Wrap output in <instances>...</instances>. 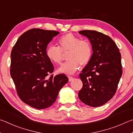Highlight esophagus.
I'll list each match as a JSON object with an SVG mask.
<instances>
[{
	"label": "esophagus",
	"instance_id": "34e87169",
	"mask_svg": "<svg viewBox=\"0 0 133 133\" xmlns=\"http://www.w3.org/2000/svg\"><path fill=\"white\" fill-rule=\"evenodd\" d=\"M68 79H69V82H70V81H72L73 80L74 78L72 77V76H68Z\"/></svg>",
	"mask_w": 133,
	"mask_h": 133
}]
</instances>
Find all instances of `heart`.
Masks as SVG:
<instances>
[{
    "mask_svg": "<svg viewBox=\"0 0 133 133\" xmlns=\"http://www.w3.org/2000/svg\"><path fill=\"white\" fill-rule=\"evenodd\" d=\"M58 44L59 46H48L46 50V55L51 62L58 65L62 63L63 54L69 53V61L58 69L59 72L68 75L73 74L79 68V64L84 66L91 59L92 47L90 43L87 40H81L79 37L70 32L61 37Z\"/></svg>",
    "mask_w": 133,
    "mask_h": 133,
    "instance_id": "heart-1",
    "label": "heart"
}]
</instances>
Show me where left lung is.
I'll use <instances>...</instances> for the list:
<instances>
[{
  "label": "left lung",
  "instance_id": "obj_1",
  "mask_svg": "<svg viewBox=\"0 0 133 133\" xmlns=\"http://www.w3.org/2000/svg\"><path fill=\"white\" fill-rule=\"evenodd\" d=\"M92 44L90 61L82 69L79 78L83 87L78 93L83 103L92 107L101 106L112 98L122 75L121 54L110 37L94 30H82Z\"/></svg>",
  "mask_w": 133,
  "mask_h": 133
}]
</instances>
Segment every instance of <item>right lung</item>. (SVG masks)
Returning <instances> with one entry per match:
<instances>
[{
    "label": "right lung",
    "instance_id": "1",
    "mask_svg": "<svg viewBox=\"0 0 133 133\" xmlns=\"http://www.w3.org/2000/svg\"><path fill=\"white\" fill-rule=\"evenodd\" d=\"M59 32L30 29L18 38L11 52L10 75L17 95L24 103L39 110L52 106L68 81L64 74L48 76L54 68L46 55V47Z\"/></svg>",
    "mask_w": 133,
    "mask_h": 133
}]
</instances>
